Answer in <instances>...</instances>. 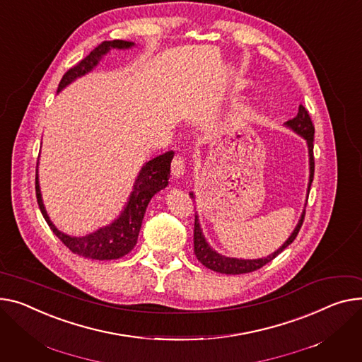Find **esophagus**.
<instances>
[{
    "instance_id": "esophagus-1",
    "label": "esophagus",
    "mask_w": 362,
    "mask_h": 362,
    "mask_svg": "<svg viewBox=\"0 0 362 362\" xmlns=\"http://www.w3.org/2000/svg\"><path fill=\"white\" fill-rule=\"evenodd\" d=\"M186 172V165H185V158L182 156H176L172 161V173L175 177H182Z\"/></svg>"
}]
</instances>
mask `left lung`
<instances>
[{"label":"left lung","instance_id":"obj_1","mask_svg":"<svg viewBox=\"0 0 362 362\" xmlns=\"http://www.w3.org/2000/svg\"><path fill=\"white\" fill-rule=\"evenodd\" d=\"M285 127L291 128L296 134L301 135L305 141H307V147H308V163H310V177H308V192H310V186L313 182V176H315V156H313V141H315V125L311 122V117L307 112V109L300 105L298 107V113L294 119H290L288 122H285ZM190 197L195 198L194 194L190 192ZM304 215H305V209L301 214V218L297 224V227L294 228V231L291 233V235L286 238V242L278 249L275 250L272 255L267 256V257H260V259H237V257H227L220 255L218 252H215L206 242V238L202 233L201 224H199V216L195 215V230H194V247H195V255L198 257V260L206 267L211 271L220 272V274H227V275H240V274H249L253 271L260 269L264 264L269 263L271 260H274L284 249H286L290 246L301 226L304 221Z\"/></svg>","mask_w":362,"mask_h":362}]
</instances>
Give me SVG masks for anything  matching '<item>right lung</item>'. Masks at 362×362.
<instances>
[{"mask_svg": "<svg viewBox=\"0 0 362 362\" xmlns=\"http://www.w3.org/2000/svg\"><path fill=\"white\" fill-rule=\"evenodd\" d=\"M134 45V42L128 40L102 42L98 47H94L84 59H81L77 65L69 68L65 72L58 86V93L74 80L93 71L98 66L100 59L110 49H113V47H116V49H129ZM173 151H167L144 164L139 175L135 179L131 197L117 218L109 226L102 227L99 230H95L94 233H90L83 237H72L59 231L49 220V215H47L42 201L39 175L36 168V198L43 218L46 220L47 226L51 227L54 234L72 253L95 260H112L122 257L128 255L136 245L144 214H146V209L151 198L157 192H160L168 185V177H170V163L173 160Z\"/></svg>", "mask_w": 362, "mask_h": 362, "instance_id": "right-lung-1", "label": "right lung"}]
</instances>
